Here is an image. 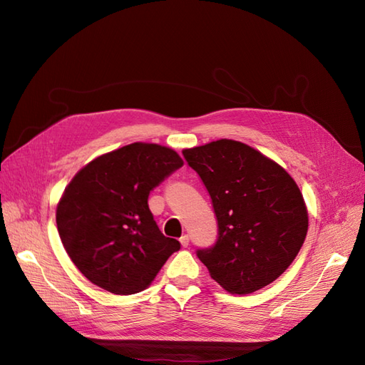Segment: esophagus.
I'll return each mask as SVG.
<instances>
[{
	"label": "esophagus",
	"mask_w": 365,
	"mask_h": 365,
	"mask_svg": "<svg viewBox=\"0 0 365 365\" xmlns=\"http://www.w3.org/2000/svg\"><path fill=\"white\" fill-rule=\"evenodd\" d=\"M180 242H181V247H182V248H187V247H189L190 239H189V236L184 235V236L180 239Z\"/></svg>",
	"instance_id": "obj_1"
}]
</instances>
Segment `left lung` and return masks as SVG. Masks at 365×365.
<instances>
[{"label":"left lung","instance_id":"left-lung-1","mask_svg":"<svg viewBox=\"0 0 365 365\" xmlns=\"http://www.w3.org/2000/svg\"><path fill=\"white\" fill-rule=\"evenodd\" d=\"M182 155L212 197L217 239L196 251L212 279L231 294L272 283L297 257L307 233L303 195L282 165L235 140Z\"/></svg>","mask_w":365,"mask_h":365}]
</instances>
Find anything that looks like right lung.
I'll use <instances>...</instances> for the list:
<instances>
[{
  "label": "right lung",
  "mask_w": 365,
  "mask_h": 365,
  "mask_svg": "<svg viewBox=\"0 0 365 365\" xmlns=\"http://www.w3.org/2000/svg\"><path fill=\"white\" fill-rule=\"evenodd\" d=\"M182 160L173 149L132 143L88 163L65 189L56 224L85 277L117 295L145 291L175 251L149 210V193Z\"/></svg>",
  "instance_id": "obj_1"
}]
</instances>
